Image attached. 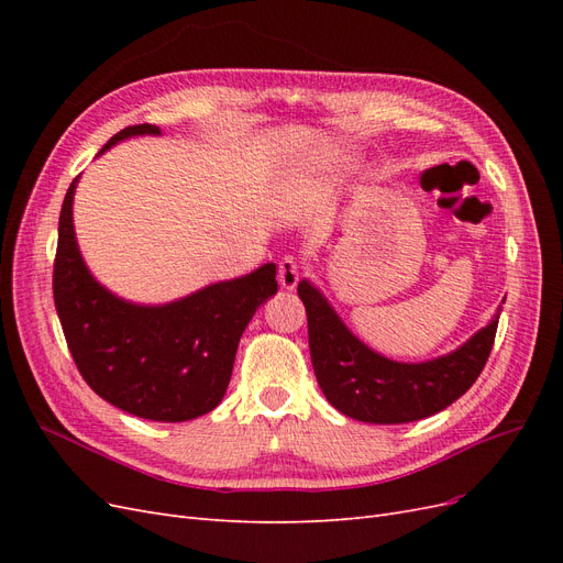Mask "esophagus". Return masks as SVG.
Segmentation results:
<instances>
[{
	"mask_svg": "<svg viewBox=\"0 0 563 563\" xmlns=\"http://www.w3.org/2000/svg\"><path fill=\"white\" fill-rule=\"evenodd\" d=\"M277 279H279L282 288H286V291H294V288L298 286V279H300V265H298V261L294 258V255H284V258L279 261Z\"/></svg>",
	"mask_w": 563,
	"mask_h": 563,
	"instance_id": "34e87169",
	"label": "esophagus"
}]
</instances>
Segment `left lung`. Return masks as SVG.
Masks as SVG:
<instances>
[{"label": "left lung", "instance_id": "8db88e82", "mask_svg": "<svg viewBox=\"0 0 563 563\" xmlns=\"http://www.w3.org/2000/svg\"><path fill=\"white\" fill-rule=\"evenodd\" d=\"M298 296L308 312L310 356L323 397L340 413L376 424L430 418L463 397L486 366L500 319L498 308L457 350L406 364L364 345L312 282L302 279Z\"/></svg>", "mask_w": 563, "mask_h": 563}]
</instances>
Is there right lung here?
Instances as JSON below:
<instances>
[{
	"instance_id": "right-lung-1",
	"label": "right lung",
	"mask_w": 563,
	"mask_h": 563,
	"mask_svg": "<svg viewBox=\"0 0 563 563\" xmlns=\"http://www.w3.org/2000/svg\"><path fill=\"white\" fill-rule=\"evenodd\" d=\"M159 126H126L98 152ZM79 178L67 187L58 220L54 300L81 378L122 411L157 422L199 418L223 401L240 338L261 305L277 294V265L216 282L164 305L114 296L81 258L73 223Z\"/></svg>"
}]
</instances>
